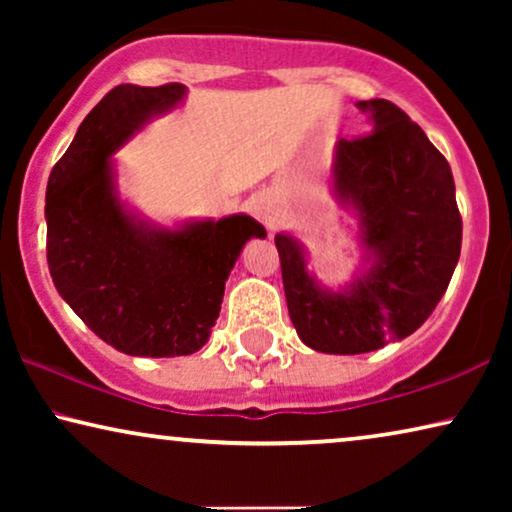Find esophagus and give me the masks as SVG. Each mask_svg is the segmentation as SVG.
Returning a JSON list of instances; mask_svg holds the SVG:
<instances>
[{
    "label": "esophagus",
    "mask_w": 512,
    "mask_h": 512,
    "mask_svg": "<svg viewBox=\"0 0 512 512\" xmlns=\"http://www.w3.org/2000/svg\"><path fill=\"white\" fill-rule=\"evenodd\" d=\"M256 214L261 216L265 226L275 228V223H277V219H279V212H277V207L272 205L270 198H261V200L256 202Z\"/></svg>",
    "instance_id": "obj_1"
}]
</instances>
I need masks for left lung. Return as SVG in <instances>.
Listing matches in <instances>:
<instances>
[{
	"mask_svg": "<svg viewBox=\"0 0 512 512\" xmlns=\"http://www.w3.org/2000/svg\"><path fill=\"white\" fill-rule=\"evenodd\" d=\"M373 132L335 146V195L356 209L366 270L345 291H326L303 247L275 237L289 317L307 347L363 354L415 333L450 284L461 251V214L450 163L389 100L356 104Z\"/></svg>",
	"mask_w": 512,
	"mask_h": 512,
	"instance_id": "8db88e82",
	"label": "left lung"
}]
</instances>
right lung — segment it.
<instances>
[{"label":"right lung","instance_id":"obj_1","mask_svg":"<svg viewBox=\"0 0 512 512\" xmlns=\"http://www.w3.org/2000/svg\"><path fill=\"white\" fill-rule=\"evenodd\" d=\"M184 95L181 83L109 90L48 177L46 258L55 289L90 331L130 356L198 352L244 242L265 237L247 214L165 230L118 200L109 158Z\"/></svg>","mask_w":512,"mask_h":512}]
</instances>
